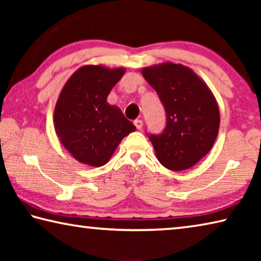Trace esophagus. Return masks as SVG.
Here are the masks:
<instances>
[{"label":"esophagus","instance_id":"obj_1","mask_svg":"<svg viewBox=\"0 0 261 261\" xmlns=\"http://www.w3.org/2000/svg\"><path fill=\"white\" fill-rule=\"evenodd\" d=\"M134 123H135V125L138 130H141V127H143V125H144V123L141 120H136Z\"/></svg>","mask_w":261,"mask_h":261}]
</instances>
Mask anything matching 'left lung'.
<instances>
[{
  "instance_id": "obj_1",
  "label": "left lung",
  "mask_w": 261,
  "mask_h": 261,
  "mask_svg": "<svg viewBox=\"0 0 261 261\" xmlns=\"http://www.w3.org/2000/svg\"><path fill=\"white\" fill-rule=\"evenodd\" d=\"M165 106L167 125L163 134L149 140L159 162L180 171L199 162L219 134L220 110L206 83L189 67L171 62L141 69Z\"/></svg>"
}]
</instances>
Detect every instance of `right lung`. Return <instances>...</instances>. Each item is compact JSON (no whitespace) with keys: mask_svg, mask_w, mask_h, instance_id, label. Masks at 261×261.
<instances>
[{"mask_svg":"<svg viewBox=\"0 0 261 261\" xmlns=\"http://www.w3.org/2000/svg\"><path fill=\"white\" fill-rule=\"evenodd\" d=\"M124 73V68L84 65L62 88L54 109L55 132L70 155L84 165H106L122 139L136 131L121 109L107 102Z\"/></svg>","mask_w":261,"mask_h":261,"instance_id":"add662e5","label":"right lung"}]
</instances>
